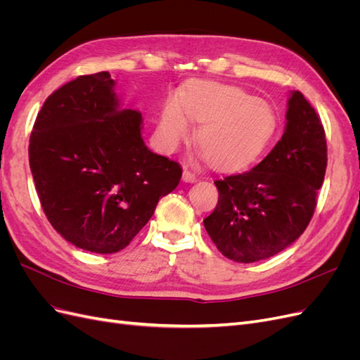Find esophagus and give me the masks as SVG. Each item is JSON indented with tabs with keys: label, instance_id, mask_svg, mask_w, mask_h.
I'll return each instance as SVG.
<instances>
[{
	"label": "esophagus",
	"instance_id": "34e87169",
	"mask_svg": "<svg viewBox=\"0 0 360 360\" xmlns=\"http://www.w3.org/2000/svg\"><path fill=\"white\" fill-rule=\"evenodd\" d=\"M183 181H186V183L197 181V174L189 171L188 168H184V171H183Z\"/></svg>",
	"mask_w": 360,
	"mask_h": 360
}]
</instances>
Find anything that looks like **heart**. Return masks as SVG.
Segmentation results:
<instances>
[{"instance_id": "obj_1", "label": "heart", "mask_w": 360, "mask_h": 360, "mask_svg": "<svg viewBox=\"0 0 360 360\" xmlns=\"http://www.w3.org/2000/svg\"><path fill=\"white\" fill-rule=\"evenodd\" d=\"M192 120L201 124L198 144L213 167L246 168L264 153L276 132V114L266 101L240 86L216 82L191 85L183 96L163 105L159 136L167 148L192 134Z\"/></svg>"}]
</instances>
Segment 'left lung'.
<instances>
[{"label": "left lung", "instance_id": "1", "mask_svg": "<svg viewBox=\"0 0 360 360\" xmlns=\"http://www.w3.org/2000/svg\"><path fill=\"white\" fill-rule=\"evenodd\" d=\"M328 167L319 114L300 91L288 101L285 132L257 167L216 180L219 201L204 219L219 252L236 263L279 254L307 230Z\"/></svg>", "mask_w": 360, "mask_h": 360}]
</instances>
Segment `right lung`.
I'll list each match as a JSON object with an SVG mask.
<instances>
[{
    "instance_id": "right-lung-1",
    "label": "right lung",
    "mask_w": 360,
    "mask_h": 360,
    "mask_svg": "<svg viewBox=\"0 0 360 360\" xmlns=\"http://www.w3.org/2000/svg\"><path fill=\"white\" fill-rule=\"evenodd\" d=\"M108 72L82 75L43 103L30 136V168L48 221L90 252L124 249L177 188L181 167L150 151L143 115L122 110Z\"/></svg>"
}]
</instances>
